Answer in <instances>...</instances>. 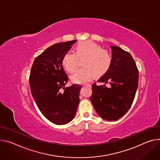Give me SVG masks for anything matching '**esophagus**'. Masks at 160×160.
<instances>
[{
  "label": "esophagus",
  "mask_w": 160,
  "mask_h": 160,
  "mask_svg": "<svg viewBox=\"0 0 160 160\" xmlns=\"http://www.w3.org/2000/svg\"><path fill=\"white\" fill-rule=\"evenodd\" d=\"M83 86H88V87H90V88H91V86H92V85L90 84H83Z\"/></svg>",
  "instance_id": "esophagus-1"
}]
</instances>
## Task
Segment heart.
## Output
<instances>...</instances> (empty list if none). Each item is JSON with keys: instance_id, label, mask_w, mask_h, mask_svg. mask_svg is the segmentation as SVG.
Here are the masks:
<instances>
[{"instance_id": "b5f03b06", "label": "heart", "mask_w": 160, "mask_h": 160, "mask_svg": "<svg viewBox=\"0 0 160 160\" xmlns=\"http://www.w3.org/2000/svg\"><path fill=\"white\" fill-rule=\"evenodd\" d=\"M78 58L82 59V68L78 69L71 76L75 83H84L90 81L93 74L100 76L108 72L112 63L111 53L92 41L78 42L74 52L68 51L63 56L62 63L68 73H72L77 68Z\"/></svg>"}]
</instances>
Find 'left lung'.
I'll list each match as a JSON object with an SVG mask.
<instances>
[{
	"mask_svg": "<svg viewBox=\"0 0 160 160\" xmlns=\"http://www.w3.org/2000/svg\"><path fill=\"white\" fill-rule=\"evenodd\" d=\"M112 63L98 82L109 83L92 85L90 100L100 117L116 121L125 115L132 106L138 84V70L130 53L118 46H111Z\"/></svg>",
	"mask_w": 160,
	"mask_h": 160,
	"instance_id": "obj_1",
	"label": "left lung"
}]
</instances>
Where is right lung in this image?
<instances>
[{
    "label": "right lung",
    "instance_id": "obj_1",
    "mask_svg": "<svg viewBox=\"0 0 160 160\" xmlns=\"http://www.w3.org/2000/svg\"><path fill=\"white\" fill-rule=\"evenodd\" d=\"M77 40L55 44L33 61L29 78L32 97L41 113L56 125H65L74 118L81 86L65 88L68 78L62 60Z\"/></svg>",
    "mask_w": 160,
    "mask_h": 160
}]
</instances>
